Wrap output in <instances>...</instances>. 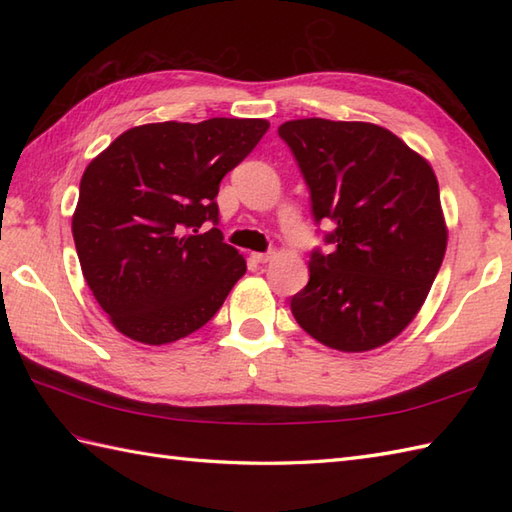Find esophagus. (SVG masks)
Listing matches in <instances>:
<instances>
[{"instance_id":"1","label":"esophagus","mask_w":512,"mask_h":512,"mask_svg":"<svg viewBox=\"0 0 512 512\" xmlns=\"http://www.w3.org/2000/svg\"><path fill=\"white\" fill-rule=\"evenodd\" d=\"M273 257H275L273 250H268V253H253V259H255V262H259V264H266Z\"/></svg>"}]
</instances>
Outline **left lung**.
<instances>
[{
    "mask_svg": "<svg viewBox=\"0 0 512 512\" xmlns=\"http://www.w3.org/2000/svg\"><path fill=\"white\" fill-rule=\"evenodd\" d=\"M334 231L314 250L308 286L290 299L297 323L339 352H369L416 319L447 250L438 178L389 129L299 118L279 127Z\"/></svg>",
    "mask_w": 512,
    "mask_h": 512,
    "instance_id": "left-lung-1",
    "label": "left lung"
}]
</instances>
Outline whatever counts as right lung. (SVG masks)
Returning <instances> with one entry per match:
<instances>
[{"mask_svg": "<svg viewBox=\"0 0 512 512\" xmlns=\"http://www.w3.org/2000/svg\"><path fill=\"white\" fill-rule=\"evenodd\" d=\"M264 118L127 129L83 171L72 235L94 299L127 339L167 345L200 330L246 273L222 242L215 195L268 132Z\"/></svg>", "mask_w": 512, "mask_h": 512, "instance_id": "1", "label": "right lung"}]
</instances>
